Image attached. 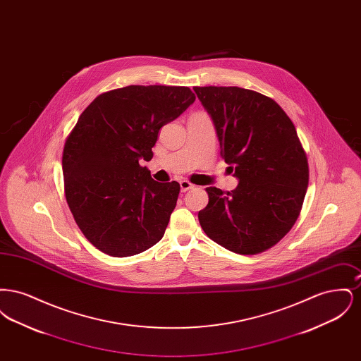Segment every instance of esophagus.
<instances>
[{"label": "esophagus", "instance_id": "obj_1", "mask_svg": "<svg viewBox=\"0 0 361 361\" xmlns=\"http://www.w3.org/2000/svg\"><path fill=\"white\" fill-rule=\"evenodd\" d=\"M180 187H181V192H188L189 189L195 188V185L192 183H189L188 180H181Z\"/></svg>", "mask_w": 361, "mask_h": 361}]
</instances>
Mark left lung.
Masks as SVG:
<instances>
[{"label":"left lung","mask_w":361,"mask_h":361,"mask_svg":"<svg viewBox=\"0 0 361 361\" xmlns=\"http://www.w3.org/2000/svg\"><path fill=\"white\" fill-rule=\"evenodd\" d=\"M211 115L221 154L238 187L206 188L199 222L227 250L252 256L281 240L296 222L309 185V162L295 126L281 106L238 86H195Z\"/></svg>","instance_id":"8db88e82"}]
</instances>
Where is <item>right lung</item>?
Wrapping results in <instances>:
<instances>
[{
	"label": "right lung",
	"mask_w": 361,
	"mask_h": 361,
	"mask_svg": "<svg viewBox=\"0 0 361 361\" xmlns=\"http://www.w3.org/2000/svg\"><path fill=\"white\" fill-rule=\"evenodd\" d=\"M196 96L188 86L130 85L99 94L66 137L62 171L75 224L112 257L139 255L164 237L180 184L158 183L139 161L153 158L158 131Z\"/></svg>",
	"instance_id": "1"
}]
</instances>
